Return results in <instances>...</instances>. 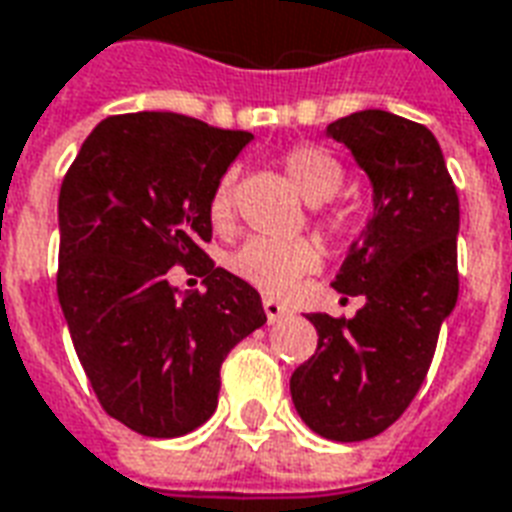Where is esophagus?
I'll return each instance as SVG.
<instances>
[{
    "instance_id": "34e87169",
    "label": "esophagus",
    "mask_w": 512,
    "mask_h": 512,
    "mask_svg": "<svg viewBox=\"0 0 512 512\" xmlns=\"http://www.w3.org/2000/svg\"><path fill=\"white\" fill-rule=\"evenodd\" d=\"M263 309H266L268 323H279V320L287 314L285 306L279 304V301H274V298H263Z\"/></svg>"
}]
</instances>
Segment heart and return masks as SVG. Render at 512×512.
Returning <instances> with one entry per match:
<instances>
[{
    "label": "heart",
    "instance_id": "1",
    "mask_svg": "<svg viewBox=\"0 0 512 512\" xmlns=\"http://www.w3.org/2000/svg\"><path fill=\"white\" fill-rule=\"evenodd\" d=\"M285 170L295 189L309 203L331 200L344 181L342 165L333 160L328 151L314 149V146H295L287 151ZM233 187H236V176L225 173L208 203V217L219 230H225L233 222ZM323 225L331 236L344 238L355 230V217L350 208H328L323 214ZM317 266H320V249L306 238L279 241V238L257 236L249 238L236 255L230 257V268L241 279L271 295L290 290L301 276L317 271Z\"/></svg>",
    "mask_w": 512,
    "mask_h": 512
}]
</instances>
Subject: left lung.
<instances>
[{"mask_svg":"<svg viewBox=\"0 0 512 512\" xmlns=\"http://www.w3.org/2000/svg\"><path fill=\"white\" fill-rule=\"evenodd\" d=\"M325 135L372 181V217L333 290L363 295L352 320L309 314L317 352L290 377L306 426L333 442L377 437L426 380L439 328L458 298V195L437 138L388 111H358Z\"/></svg>","mask_w":512,"mask_h":512,"instance_id":"obj_1","label":"left lung"}]
</instances>
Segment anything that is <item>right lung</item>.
<instances>
[{
  "label": "right lung",
  "instance_id": "1",
  "mask_svg": "<svg viewBox=\"0 0 512 512\" xmlns=\"http://www.w3.org/2000/svg\"><path fill=\"white\" fill-rule=\"evenodd\" d=\"M249 140L181 113L108 116L62 181L64 320L102 410L143 437L206 423L227 352L266 323L255 287L200 249L211 195ZM173 265H198L207 290L179 294Z\"/></svg>",
  "mask_w": 512,
  "mask_h": 512
}]
</instances>
